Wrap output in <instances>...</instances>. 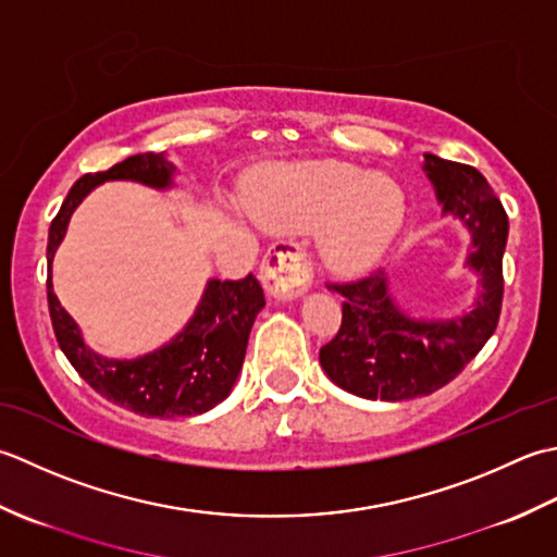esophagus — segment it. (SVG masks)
Segmentation results:
<instances>
[{
	"label": "esophagus",
	"instance_id": "esophagus-1",
	"mask_svg": "<svg viewBox=\"0 0 557 557\" xmlns=\"http://www.w3.org/2000/svg\"><path fill=\"white\" fill-rule=\"evenodd\" d=\"M264 290L274 300H295L310 288L312 259L300 245L278 243L262 259Z\"/></svg>",
	"mask_w": 557,
	"mask_h": 557
}]
</instances>
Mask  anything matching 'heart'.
Masks as SVG:
<instances>
[{"instance_id":"heart-1","label":"heart","mask_w":557,"mask_h":557,"mask_svg":"<svg viewBox=\"0 0 557 557\" xmlns=\"http://www.w3.org/2000/svg\"><path fill=\"white\" fill-rule=\"evenodd\" d=\"M255 219L278 233L322 225L324 262L354 274L370 267L399 231L406 195L396 180L344 161L271 165L252 191Z\"/></svg>"}]
</instances>
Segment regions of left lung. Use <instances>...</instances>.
<instances>
[{
	"mask_svg": "<svg viewBox=\"0 0 557 557\" xmlns=\"http://www.w3.org/2000/svg\"><path fill=\"white\" fill-rule=\"evenodd\" d=\"M423 170L435 185L442 211L471 233L467 267L481 276L469 314L451 320H413L389 293L382 269L346 283H326L344 295L342 326L320 348L329 380L362 399L406 401L445 387L479 356L493 336L503 308V255L507 213L479 170L425 153Z\"/></svg>",
	"mask_w": 557,
	"mask_h": 557,
	"instance_id": "obj_1",
	"label": "left lung"
}]
</instances>
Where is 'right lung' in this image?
Returning a JSON list of instances; mask_svg holds the SVG:
<instances>
[{
    "label": "right lung",
    "instance_id": "obj_1",
    "mask_svg": "<svg viewBox=\"0 0 557 557\" xmlns=\"http://www.w3.org/2000/svg\"><path fill=\"white\" fill-rule=\"evenodd\" d=\"M173 173L175 165L165 153H139L103 173L78 177L50 223L48 267H52L74 209L90 189L106 180H134L165 189L173 185ZM48 305L62 354L100 396L146 418H177L207 413L231 394L245 360L249 329L264 308V290L252 274L240 281H209L195 317L183 332L163 348L134 360L94 354L70 312L57 300L50 276Z\"/></svg>",
    "mask_w": 557,
    "mask_h": 557
}]
</instances>
